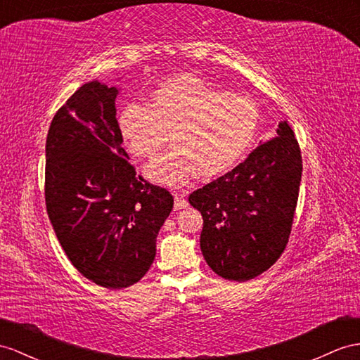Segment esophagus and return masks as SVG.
<instances>
[{
  "label": "esophagus",
  "mask_w": 360,
  "mask_h": 360,
  "mask_svg": "<svg viewBox=\"0 0 360 360\" xmlns=\"http://www.w3.org/2000/svg\"><path fill=\"white\" fill-rule=\"evenodd\" d=\"M188 205V202L184 195H176L174 196V210H182Z\"/></svg>",
  "instance_id": "obj_1"
}]
</instances>
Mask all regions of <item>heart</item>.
Instances as JSON below:
<instances>
[{
	"instance_id": "heart-1",
	"label": "heart",
	"mask_w": 360,
	"mask_h": 360,
	"mask_svg": "<svg viewBox=\"0 0 360 360\" xmlns=\"http://www.w3.org/2000/svg\"><path fill=\"white\" fill-rule=\"evenodd\" d=\"M118 123L129 149L143 160H153L172 134L173 149L147 176L182 187L196 174L210 179L236 167L259 132L260 109L251 97L181 76L156 89L147 106L127 105Z\"/></svg>"
}]
</instances>
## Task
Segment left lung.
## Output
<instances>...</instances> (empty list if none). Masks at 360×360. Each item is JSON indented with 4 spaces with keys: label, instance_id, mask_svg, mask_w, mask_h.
Wrapping results in <instances>:
<instances>
[{
    "label": "left lung",
    "instance_id": "8db88e82",
    "mask_svg": "<svg viewBox=\"0 0 360 360\" xmlns=\"http://www.w3.org/2000/svg\"><path fill=\"white\" fill-rule=\"evenodd\" d=\"M302 174L301 149L288 122L224 176L193 191L200 211V250L219 276L243 283L280 259L289 242Z\"/></svg>",
    "mask_w": 360,
    "mask_h": 360
}]
</instances>
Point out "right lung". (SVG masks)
Masks as SVG:
<instances>
[{
	"mask_svg": "<svg viewBox=\"0 0 360 360\" xmlns=\"http://www.w3.org/2000/svg\"><path fill=\"white\" fill-rule=\"evenodd\" d=\"M117 88L80 86L49 129L45 205L72 266L110 290L150 269L156 237L173 208L170 191L143 179L122 147Z\"/></svg>",
	"mask_w": 360,
	"mask_h": 360,
	"instance_id": "add662e5",
	"label": "right lung"
}]
</instances>
